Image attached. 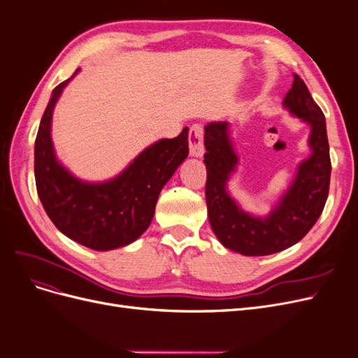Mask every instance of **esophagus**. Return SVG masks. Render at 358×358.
Segmentation results:
<instances>
[{
  "instance_id": "esophagus-1",
  "label": "esophagus",
  "mask_w": 358,
  "mask_h": 358,
  "mask_svg": "<svg viewBox=\"0 0 358 358\" xmlns=\"http://www.w3.org/2000/svg\"><path fill=\"white\" fill-rule=\"evenodd\" d=\"M188 142H189V154L191 157L200 158L204 154V145H203V129L200 125H192L189 129V136H188Z\"/></svg>"
}]
</instances>
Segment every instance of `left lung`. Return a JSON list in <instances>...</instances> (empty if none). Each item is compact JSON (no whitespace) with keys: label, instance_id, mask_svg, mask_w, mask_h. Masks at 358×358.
<instances>
[{"label":"left lung","instance_id":"obj_1","mask_svg":"<svg viewBox=\"0 0 358 358\" xmlns=\"http://www.w3.org/2000/svg\"><path fill=\"white\" fill-rule=\"evenodd\" d=\"M292 78L282 106L309 127L310 154L299 162L294 178L267 215L246 212L229 189V182L241 162L230 124L212 121L204 125L209 222L221 245L237 254L262 257L296 245L318 221L329 196L331 164L326 117L305 82L296 73Z\"/></svg>","mask_w":358,"mask_h":358}]
</instances>
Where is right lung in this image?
<instances>
[{"label": "right lung", "instance_id": "1", "mask_svg": "<svg viewBox=\"0 0 358 358\" xmlns=\"http://www.w3.org/2000/svg\"><path fill=\"white\" fill-rule=\"evenodd\" d=\"M80 70L52 91L34 146L40 201L50 221L69 239L95 251H112L137 241L152 222L161 189L188 157V127L175 138H159L119 175L90 182L58 159L52 142V116L62 91Z\"/></svg>", "mask_w": 358, "mask_h": 358}]
</instances>
